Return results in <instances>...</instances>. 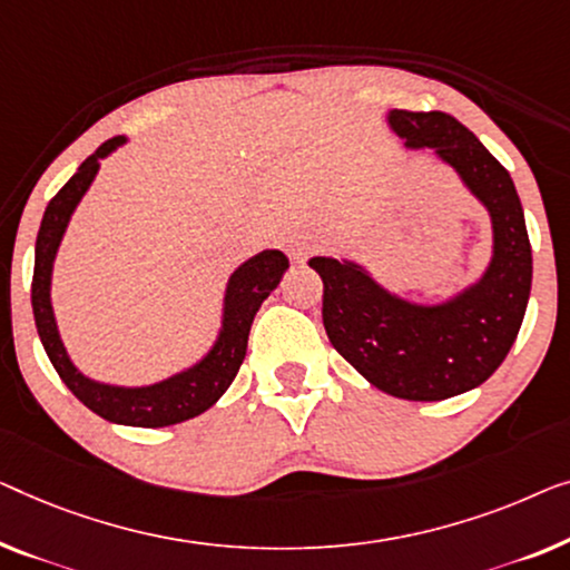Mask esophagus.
<instances>
[{
  "label": "esophagus",
  "instance_id": "esophagus-1",
  "mask_svg": "<svg viewBox=\"0 0 570 570\" xmlns=\"http://www.w3.org/2000/svg\"><path fill=\"white\" fill-rule=\"evenodd\" d=\"M285 246H287V254H291V257H293L295 262H305V257H308V254H311L313 249H316L318 242H316V238H313V236L293 234V236H287Z\"/></svg>",
  "mask_w": 570,
  "mask_h": 570
}]
</instances>
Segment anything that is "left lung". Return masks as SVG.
I'll list each match as a JSON object with an SVG mask.
<instances>
[{
    "label": "left lung",
    "instance_id": "obj_1",
    "mask_svg": "<svg viewBox=\"0 0 570 570\" xmlns=\"http://www.w3.org/2000/svg\"><path fill=\"white\" fill-rule=\"evenodd\" d=\"M409 148H434L491 213L493 257L475 285L440 305L387 293L354 262L313 257L324 279V326L334 350L377 391L444 401L481 385L514 344L532 287V246L509 171L448 112L391 110Z\"/></svg>",
    "mask_w": 570,
    "mask_h": 570
}]
</instances>
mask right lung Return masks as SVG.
I'll return each mask as SVG.
<instances>
[{"label": "right lung", "mask_w": 570, "mask_h": 570, "mask_svg": "<svg viewBox=\"0 0 570 570\" xmlns=\"http://www.w3.org/2000/svg\"><path fill=\"white\" fill-rule=\"evenodd\" d=\"M120 144H126V138L115 136L97 148L92 156H87L77 169V175L48 203L36 238V267H32L30 298L38 336L66 387L89 411H95L97 416L107 419V422L156 429L200 416L203 411H208L228 391V385L234 383L238 367H242L246 357L252 321L257 316L259 305L279 285V279H283L285 269L291 265H287L283 252L267 249L259 252L249 262H244L230 275L224 301V326H220L218 342L213 344V350L195 367L146 387H120L89 381V377L81 375L71 365L69 354H66L61 344L59 328H56L51 305V272L73 208H77L89 185H92L95 175L100 171V159H105Z\"/></svg>", "instance_id": "obj_1"}]
</instances>
